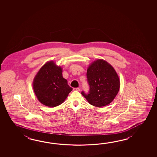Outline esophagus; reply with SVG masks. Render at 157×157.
<instances>
[{"label": "esophagus", "instance_id": "1", "mask_svg": "<svg viewBox=\"0 0 157 157\" xmlns=\"http://www.w3.org/2000/svg\"><path fill=\"white\" fill-rule=\"evenodd\" d=\"M73 90H75V91H80V89H79V88H78V87H76V88H74V89H73Z\"/></svg>", "mask_w": 157, "mask_h": 157}]
</instances>
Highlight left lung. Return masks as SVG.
<instances>
[{
  "label": "left lung",
  "mask_w": 157,
  "mask_h": 157,
  "mask_svg": "<svg viewBox=\"0 0 157 157\" xmlns=\"http://www.w3.org/2000/svg\"><path fill=\"white\" fill-rule=\"evenodd\" d=\"M87 78L90 87L86 94H81L89 103L101 107L110 104L120 90V81L113 67L103 59H98L90 64L87 70Z\"/></svg>",
  "instance_id": "8db88e82"
}]
</instances>
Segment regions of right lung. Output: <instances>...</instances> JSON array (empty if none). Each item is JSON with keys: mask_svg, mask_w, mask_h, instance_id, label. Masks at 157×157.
Listing matches in <instances>:
<instances>
[{"mask_svg": "<svg viewBox=\"0 0 157 157\" xmlns=\"http://www.w3.org/2000/svg\"><path fill=\"white\" fill-rule=\"evenodd\" d=\"M33 89L40 103L49 107H57L63 103L72 90L62 76V68L52 60L45 64L37 73Z\"/></svg>", "mask_w": 157, "mask_h": 157, "instance_id": "1", "label": "right lung"}]
</instances>
